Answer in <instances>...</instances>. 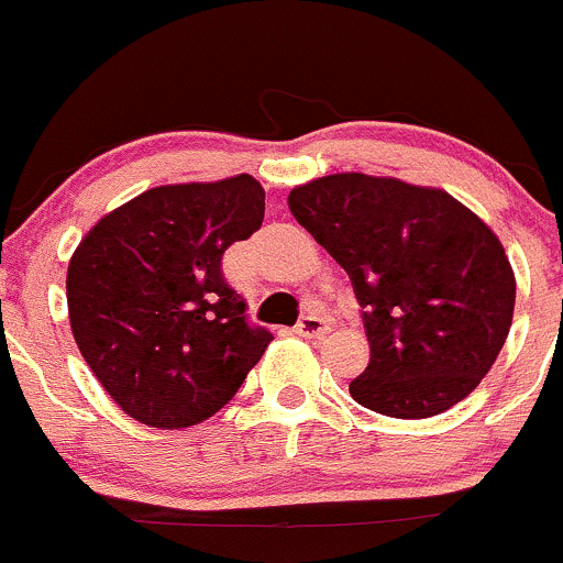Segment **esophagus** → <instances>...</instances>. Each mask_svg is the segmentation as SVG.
Masks as SVG:
<instances>
[{"mask_svg":"<svg viewBox=\"0 0 563 563\" xmlns=\"http://www.w3.org/2000/svg\"><path fill=\"white\" fill-rule=\"evenodd\" d=\"M329 331H331L329 320L318 318V314H307V318H301L299 325H296V333L305 339H320V336H325Z\"/></svg>","mask_w":563,"mask_h":563,"instance_id":"obj_1","label":"esophagus"}]
</instances>
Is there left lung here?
<instances>
[{
	"label": "left lung",
	"instance_id": "1",
	"mask_svg": "<svg viewBox=\"0 0 563 563\" xmlns=\"http://www.w3.org/2000/svg\"><path fill=\"white\" fill-rule=\"evenodd\" d=\"M288 206L347 269L372 344L350 382L395 419L449 411L481 385L512 323L516 275L492 227L449 191L393 176L333 173Z\"/></svg>",
	"mask_w": 563,
	"mask_h": 563
}]
</instances>
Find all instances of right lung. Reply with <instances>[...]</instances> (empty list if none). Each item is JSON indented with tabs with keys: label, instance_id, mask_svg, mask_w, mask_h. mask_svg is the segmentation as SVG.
<instances>
[{
	"label": "right lung",
	"instance_id": "add662e5",
	"mask_svg": "<svg viewBox=\"0 0 563 563\" xmlns=\"http://www.w3.org/2000/svg\"><path fill=\"white\" fill-rule=\"evenodd\" d=\"M262 221V184L240 173L141 191L79 240L66 272L74 342L135 422H206L269 347L221 275L224 251Z\"/></svg>",
	"mask_w": 563,
	"mask_h": 563
}]
</instances>
